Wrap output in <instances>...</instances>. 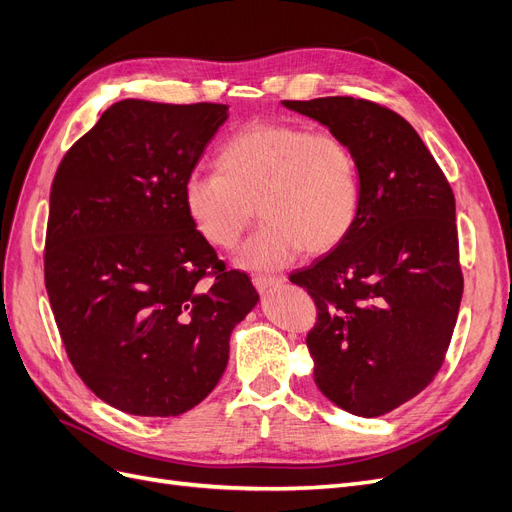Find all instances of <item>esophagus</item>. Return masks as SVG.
Wrapping results in <instances>:
<instances>
[{
  "label": "esophagus",
  "mask_w": 512,
  "mask_h": 512,
  "mask_svg": "<svg viewBox=\"0 0 512 512\" xmlns=\"http://www.w3.org/2000/svg\"><path fill=\"white\" fill-rule=\"evenodd\" d=\"M282 282H285V278H280V276H253V285L259 289V291H268V289H272V287H278V285H282Z\"/></svg>",
  "instance_id": "34e87169"
}]
</instances>
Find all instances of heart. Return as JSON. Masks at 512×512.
Listing matches in <instances>:
<instances>
[{"label": "heart", "mask_w": 512, "mask_h": 512, "mask_svg": "<svg viewBox=\"0 0 512 512\" xmlns=\"http://www.w3.org/2000/svg\"><path fill=\"white\" fill-rule=\"evenodd\" d=\"M187 215L215 249L232 251L257 213L263 225L242 246V268L276 270L301 251L342 244L361 213V168L335 132L289 122H253L215 154V173L183 185Z\"/></svg>", "instance_id": "heart-1"}]
</instances>
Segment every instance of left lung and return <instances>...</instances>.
<instances>
[{"mask_svg": "<svg viewBox=\"0 0 512 512\" xmlns=\"http://www.w3.org/2000/svg\"><path fill=\"white\" fill-rule=\"evenodd\" d=\"M282 105L325 124L361 168V213L348 238L289 276L316 304L306 344L329 401L377 418L439 373L464 291L456 198L413 126L367 99Z\"/></svg>", "mask_w": 512, "mask_h": 512, "instance_id": "obj_1", "label": "left lung"}]
</instances>
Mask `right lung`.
<instances>
[{"label": "right lung", "instance_id": "add662e5", "mask_svg": "<svg viewBox=\"0 0 512 512\" xmlns=\"http://www.w3.org/2000/svg\"><path fill=\"white\" fill-rule=\"evenodd\" d=\"M227 105L113 103L61 160L44 278L69 361L107 405L173 418L211 392L257 304L194 227L185 179Z\"/></svg>", "mask_w": 512, "mask_h": 512}]
</instances>
